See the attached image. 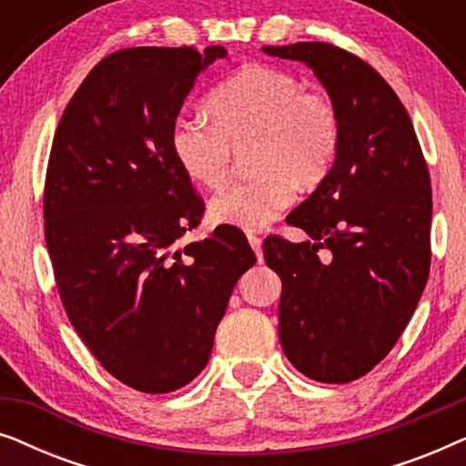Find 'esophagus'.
I'll list each match as a JSON object with an SVG mask.
<instances>
[{
  "instance_id": "34e87169",
  "label": "esophagus",
  "mask_w": 466,
  "mask_h": 466,
  "mask_svg": "<svg viewBox=\"0 0 466 466\" xmlns=\"http://www.w3.org/2000/svg\"><path fill=\"white\" fill-rule=\"evenodd\" d=\"M248 244H250V248L254 250V254H257V258L260 263V260H263V250H260V248H263V239L257 238V235H248Z\"/></svg>"
}]
</instances>
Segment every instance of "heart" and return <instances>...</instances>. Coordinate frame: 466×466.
<instances>
[{
	"mask_svg": "<svg viewBox=\"0 0 466 466\" xmlns=\"http://www.w3.org/2000/svg\"><path fill=\"white\" fill-rule=\"evenodd\" d=\"M212 118L182 114L169 133L171 152L190 180L218 188L235 152H248L254 177L233 184L209 203L212 220L258 231L295 199V184L316 187L333 167L341 120L330 97L305 91L282 69L246 66L209 97Z\"/></svg>",
	"mask_w": 466,
	"mask_h": 466,
	"instance_id": "b5f03b06",
	"label": "heart"
}]
</instances>
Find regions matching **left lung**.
Segmentation results:
<instances>
[{
	"label": "left lung",
	"instance_id": "8db88e82",
	"mask_svg": "<svg viewBox=\"0 0 466 466\" xmlns=\"http://www.w3.org/2000/svg\"><path fill=\"white\" fill-rule=\"evenodd\" d=\"M314 69L341 120L333 167L267 238L282 279L279 341L297 371L346 384L371 371L411 320L431 269L429 167L405 106L375 69L324 42L263 46Z\"/></svg>",
	"mask_w": 466,
	"mask_h": 466
}]
</instances>
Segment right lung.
Returning <instances> with one entry per match:
<instances>
[{
	"mask_svg": "<svg viewBox=\"0 0 466 466\" xmlns=\"http://www.w3.org/2000/svg\"><path fill=\"white\" fill-rule=\"evenodd\" d=\"M222 46H137L91 69L56 127L44 238L69 322L101 367L139 392L187 386L208 365L241 273L235 227L180 248L203 203L171 152V125Z\"/></svg>",
	"mask_w": 466,
	"mask_h": 466,
	"instance_id": "add662e5",
	"label": "right lung"
}]
</instances>
